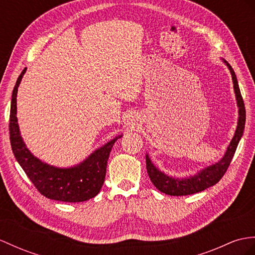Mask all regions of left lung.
<instances>
[{
	"label": "left lung",
	"mask_w": 255,
	"mask_h": 255,
	"mask_svg": "<svg viewBox=\"0 0 255 255\" xmlns=\"http://www.w3.org/2000/svg\"><path fill=\"white\" fill-rule=\"evenodd\" d=\"M227 68L231 71L233 83H234V91L236 95V101H237L238 106V122L237 128L234 134V137L232 138L231 142L226 149L223 158L217 161L216 163L209 165L204 169L197 172L195 175H191L188 177L179 178V177H173L165 174L164 172L160 171L158 167L154 165L148 154H146V167L147 173L152 184L156 186V188L159 189L161 192L165 195L170 196H187L197 194L204 189H207L211 186L215 185L217 182L225 174L229 164H231L234 154L236 152V149L239 144V140L241 139L242 135H244L245 124H246V108L244 104V99H242L240 89L238 85L237 77H236L235 71L233 70L232 66L229 65L225 59H222Z\"/></svg>",
	"instance_id": "1"
}]
</instances>
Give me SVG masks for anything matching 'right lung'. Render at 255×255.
Returning a JSON list of instances; mask_svg holds the SVG:
<instances>
[{"instance_id": "obj_1", "label": "right lung", "mask_w": 255, "mask_h": 255, "mask_svg": "<svg viewBox=\"0 0 255 255\" xmlns=\"http://www.w3.org/2000/svg\"><path fill=\"white\" fill-rule=\"evenodd\" d=\"M24 72L26 68L17 79L10 103L9 139L16 160L40 194L48 199L64 202H82L92 199L102 188L111 148L117 139L122 137V134L96 149L77 165L57 167L43 162L33 156L24 144L16 117L17 92Z\"/></svg>"}]
</instances>
